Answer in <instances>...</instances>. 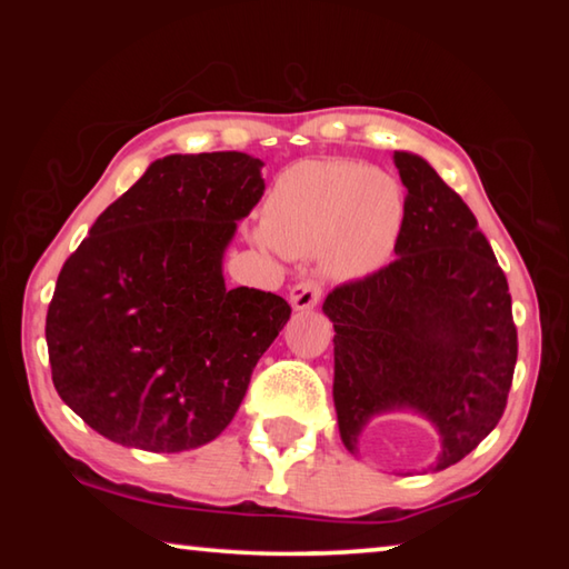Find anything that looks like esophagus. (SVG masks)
Segmentation results:
<instances>
[{"label":"esophagus","instance_id":"esophagus-1","mask_svg":"<svg viewBox=\"0 0 569 569\" xmlns=\"http://www.w3.org/2000/svg\"><path fill=\"white\" fill-rule=\"evenodd\" d=\"M288 301H291L293 311H308L321 301V286L313 281H298L288 293Z\"/></svg>","mask_w":569,"mask_h":569}]
</instances>
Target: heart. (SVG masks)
<instances>
[{
  "mask_svg": "<svg viewBox=\"0 0 569 569\" xmlns=\"http://www.w3.org/2000/svg\"><path fill=\"white\" fill-rule=\"evenodd\" d=\"M403 223V190L387 170L353 160H301L278 172L261 208L256 246L273 253L319 250L339 281L389 261Z\"/></svg>",
  "mask_w": 569,
  "mask_h": 569,
  "instance_id": "obj_1",
  "label": "heart"
}]
</instances>
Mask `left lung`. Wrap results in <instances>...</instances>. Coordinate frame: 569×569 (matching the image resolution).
Masks as SVG:
<instances>
[{
  "instance_id": "left-lung-1",
  "label": "left lung",
  "mask_w": 569,
  "mask_h": 569,
  "mask_svg": "<svg viewBox=\"0 0 569 569\" xmlns=\"http://www.w3.org/2000/svg\"><path fill=\"white\" fill-rule=\"evenodd\" d=\"M407 188L397 261L333 288V403L346 449L373 419L411 411L437 429L431 471L497 427L517 363L512 296L477 218L427 160L397 150Z\"/></svg>"
}]
</instances>
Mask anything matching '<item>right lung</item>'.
<instances>
[{
	"label": "right lung",
	"mask_w": 569,
	"mask_h": 569,
	"mask_svg": "<svg viewBox=\"0 0 569 569\" xmlns=\"http://www.w3.org/2000/svg\"><path fill=\"white\" fill-rule=\"evenodd\" d=\"M261 168L236 150L150 162L64 261L44 329L52 381L114 445L176 455L213 441L291 319L281 296L223 278Z\"/></svg>",
	"instance_id": "1"
}]
</instances>
